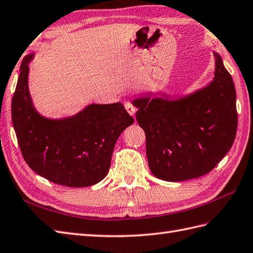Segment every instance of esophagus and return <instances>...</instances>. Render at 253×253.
I'll return each instance as SVG.
<instances>
[{
	"instance_id": "1",
	"label": "esophagus",
	"mask_w": 253,
	"mask_h": 253,
	"mask_svg": "<svg viewBox=\"0 0 253 253\" xmlns=\"http://www.w3.org/2000/svg\"><path fill=\"white\" fill-rule=\"evenodd\" d=\"M125 108H126V110L128 111V113L134 118L135 112H137V109H135V107H133L130 102H126L125 103Z\"/></svg>"
}]
</instances>
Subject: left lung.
Wrapping results in <instances>:
<instances>
[{
  "label": "left lung",
  "instance_id": "1",
  "mask_svg": "<svg viewBox=\"0 0 253 253\" xmlns=\"http://www.w3.org/2000/svg\"><path fill=\"white\" fill-rule=\"evenodd\" d=\"M212 80L194 92L173 97L163 90L131 100L146 135L148 167L168 182L197 178L215 168L234 142L236 92L221 56L213 51Z\"/></svg>",
  "mask_w": 253,
  "mask_h": 253
}]
</instances>
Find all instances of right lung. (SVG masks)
Listing matches in <instances>:
<instances>
[{
    "label": "right lung",
    "instance_id": "right-lung-1",
    "mask_svg": "<svg viewBox=\"0 0 253 253\" xmlns=\"http://www.w3.org/2000/svg\"><path fill=\"white\" fill-rule=\"evenodd\" d=\"M24 57L11 101V119L25 163L38 175L67 187H87L107 176L114 145L133 124L121 102L90 103L75 115L46 118L37 111L29 88Z\"/></svg>",
    "mask_w": 253,
    "mask_h": 253
}]
</instances>
